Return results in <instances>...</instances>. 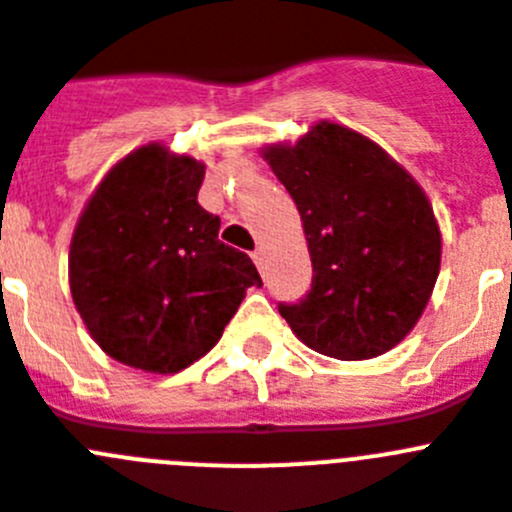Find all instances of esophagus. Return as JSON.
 <instances>
[{"instance_id":"1","label":"esophagus","mask_w":512,"mask_h":512,"mask_svg":"<svg viewBox=\"0 0 512 512\" xmlns=\"http://www.w3.org/2000/svg\"><path fill=\"white\" fill-rule=\"evenodd\" d=\"M252 260H255L257 267H262V262H265V250H262V247H257V250L252 252Z\"/></svg>"}]
</instances>
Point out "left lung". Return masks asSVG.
I'll use <instances>...</instances> for the list:
<instances>
[{
	"instance_id": "left-lung-1",
	"label": "left lung",
	"mask_w": 512,
	"mask_h": 512,
	"mask_svg": "<svg viewBox=\"0 0 512 512\" xmlns=\"http://www.w3.org/2000/svg\"><path fill=\"white\" fill-rule=\"evenodd\" d=\"M262 158L296 201L313 265L306 298L278 306L293 334L334 359H370L403 342L441 267L423 188L380 145L334 122Z\"/></svg>"
}]
</instances>
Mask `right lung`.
I'll list each match as a JSON object with an SVG mask.
<instances>
[{
	"mask_svg": "<svg viewBox=\"0 0 512 512\" xmlns=\"http://www.w3.org/2000/svg\"><path fill=\"white\" fill-rule=\"evenodd\" d=\"M204 163L150 142L109 170L78 219L68 255L76 311L122 365L181 372L204 357L250 285L245 252L219 239L199 204Z\"/></svg>",
	"mask_w": 512,
	"mask_h": 512,
	"instance_id": "1",
	"label": "right lung"
}]
</instances>
